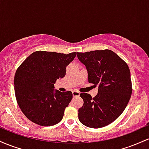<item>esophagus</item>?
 Returning a JSON list of instances; mask_svg holds the SVG:
<instances>
[{
	"label": "esophagus",
	"mask_w": 149,
	"mask_h": 149,
	"mask_svg": "<svg viewBox=\"0 0 149 149\" xmlns=\"http://www.w3.org/2000/svg\"><path fill=\"white\" fill-rule=\"evenodd\" d=\"M72 94H73V97H78V96H80V92H78V91H76V90L73 91L72 92Z\"/></svg>",
	"instance_id": "1"
}]
</instances>
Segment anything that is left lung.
Wrapping results in <instances>:
<instances>
[{
	"label": "left lung",
	"mask_w": 149,
	"mask_h": 149,
	"mask_svg": "<svg viewBox=\"0 0 149 149\" xmlns=\"http://www.w3.org/2000/svg\"><path fill=\"white\" fill-rule=\"evenodd\" d=\"M77 57L86 67L89 83L99 86L94 98L88 93L80 95L84 103L78 109V118L88 127H103L117 119L127 107L132 95L130 71L109 49L77 52Z\"/></svg>",
	"instance_id": "left-lung-1"
}]
</instances>
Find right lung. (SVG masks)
Wrapping results in <instances>:
<instances>
[{
	"label": "right lung",
	"mask_w": 149,
	"mask_h": 149,
	"mask_svg": "<svg viewBox=\"0 0 149 149\" xmlns=\"http://www.w3.org/2000/svg\"><path fill=\"white\" fill-rule=\"evenodd\" d=\"M76 56L36 51L30 54L17 70L14 89L23 113L34 123L52 126L62 120L64 110L72 100L71 91L54 90V84L66 75V68Z\"/></svg>",
	"instance_id": "add662e5"
}]
</instances>
